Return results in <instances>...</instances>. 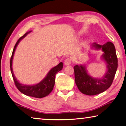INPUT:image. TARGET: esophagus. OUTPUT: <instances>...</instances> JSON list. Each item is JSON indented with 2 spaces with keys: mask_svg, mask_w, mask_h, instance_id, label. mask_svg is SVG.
<instances>
[{
  "mask_svg": "<svg viewBox=\"0 0 126 126\" xmlns=\"http://www.w3.org/2000/svg\"><path fill=\"white\" fill-rule=\"evenodd\" d=\"M64 65H69V64H71V59L69 58H67V59H65L64 62Z\"/></svg>",
  "mask_w": 126,
  "mask_h": 126,
  "instance_id": "34e87169",
  "label": "esophagus"
}]
</instances>
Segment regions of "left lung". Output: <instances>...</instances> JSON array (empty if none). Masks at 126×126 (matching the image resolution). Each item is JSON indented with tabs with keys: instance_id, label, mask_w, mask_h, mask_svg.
<instances>
[{
	"instance_id": "left-lung-1",
	"label": "left lung",
	"mask_w": 126,
	"mask_h": 126,
	"mask_svg": "<svg viewBox=\"0 0 126 126\" xmlns=\"http://www.w3.org/2000/svg\"><path fill=\"white\" fill-rule=\"evenodd\" d=\"M93 47L102 50V57L107 63V71L102 78L95 79L87 73L85 65H76L74 67L76 84L82 93L87 95L99 94L109 89L112 84L118 67L116 51L112 43L109 41L101 45L94 43Z\"/></svg>"
}]
</instances>
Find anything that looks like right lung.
Returning <instances> with one entry per match:
<instances>
[{
	"mask_svg": "<svg viewBox=\"0 0 126 126\" xmlns=\"http://www.w3.org/2000/svg\"><path fill=\"white\" fill-rule=\"evenodd\" d=\"M31 31H29V32L26 33L25 35L21 37L18 40L16 44L14 47L12 54L11 60H10V68H11V71L12 75V77L13 79L14 82H15L16 86L18 89V90L27 96H32L37 98H42V97H45L46 96L48 95L52 91L54 86L55 84V75L59 71L62 70L63 68V63L61 62L59 63L57 66L53 67V68L50 69V71L47 73V76L44 78V79H43L39 83H37L35 85H24L20 83L16 79L13 74V69H12V61L14 54H15V50L16 49L17 46L18 44L19 41L21 40L23 38L25 37L27 35V33L30 32Z\"/></svg>",
	"mask_w": 126,
	"mask_h": 126,
	"instance_id": "1",
	"label": "right lung"
}]
</instances>
